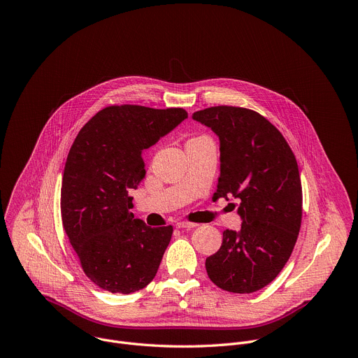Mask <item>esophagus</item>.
<instances>
[{
	"label": "esophagus",
	"mask_w": 358,
	"mask_h": 358,
	"mask_svg": "<svg viewBox=\"0 0 358 358\" xmlns=\"http://www.w3.org/2000/svg\"><path fill=\"white\" fill-rule=\"evenodd\" d=\"M198 223H194V222H188V220H181L178 222L176 226L178 229H191V227H195Z\"/></svg>",
	"instance_id": "1"
}]
</instances>
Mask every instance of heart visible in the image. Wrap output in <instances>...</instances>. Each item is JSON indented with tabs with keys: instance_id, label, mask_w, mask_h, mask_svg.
<instances>
[{
	"instance_id": "heart-1",
	"label": "heart",
	"mask_w": 358,
	"mask_h": 358,
	"mask_svg": "<svg viewBox=\"0 0 358 358\" xmlns=\"http://www.w3.org/2000/svg\"><path fill=\"white\" fill-rule=\"evenodd\" d=\"M195 139H196V138H195Z\"/></svg>"
}]
</instances>
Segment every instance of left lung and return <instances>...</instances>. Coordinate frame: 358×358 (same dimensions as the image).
I'll use <instances>...</instances> for the list:
<instances>
[{"mask_svg": "<svg viewBox=\"0 0 358 358\" xmlns=\"http://www.w3.org/2000/svg\"><path fill=\"white\" fill-rule=\"evenodd\" d=\"M220 141V177L212 199L234 196L241 231L223 230L220 249L205 262L210 281L234 294L268 285L295 248L302 222L296 159L281 132L259 112L210 106L194 112Z\"/></svg>", "mask_w": 358, "mask_h": 358, "instance_id": "1", "label": "left lung"}]
</instances>
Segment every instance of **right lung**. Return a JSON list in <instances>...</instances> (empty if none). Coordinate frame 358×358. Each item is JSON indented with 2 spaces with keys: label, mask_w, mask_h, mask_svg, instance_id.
<instances>
[{
  "label": "right lung",
  "mask_w": 358,
  "mask_h": 358,
  "mask_svg": "<svg viewBox=\"0 0 358 358\" xmlns=\"http://www.w3.org/2000/svg\"><path fill=\"white\" fill-rule=\"evenodd\" d=\"M188 116L182 108L110 105L81 128L62 181V220L85 275L112 294H131L155 277L173 226L150 227L129 210L145 178L142 152Z\"/></svg>",
  "instance_id": "right-lung-1"
}]
</instances>
